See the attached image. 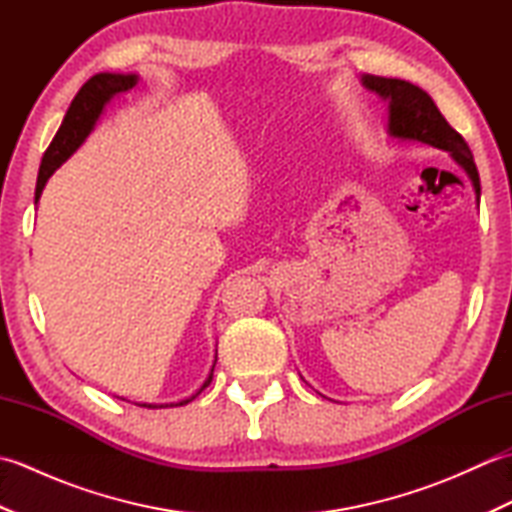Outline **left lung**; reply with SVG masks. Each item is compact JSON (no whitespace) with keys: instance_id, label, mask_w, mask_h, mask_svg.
<instances>
[{"instance_id":"8db88e82","label":"left lung","mask_w":512,"mask_h":512,"mask_svg":"<svg viewBox=\"0 0 512 512\" xmlns=\"http://www.w3.org/2000/svg\"><path fill=\"white\" fill-rule=\"evenodd\" d=\"M361 81L367 90L376 92L389 103V136L400 140H413L436 149L449 151L451 158L471 178L473 189L480 202V173L466 140L455 132L433 103L431 96L418 85L402 79H385V76L363 74Z\"/></svg>"}]
</instances>
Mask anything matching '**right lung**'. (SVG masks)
Returning <instances> with one entry per match:
<instances>
[{
    "label": "right lung",
    "mask_w": 512,
    "mask_h": 512,
    "mask_svg": "<svg viewBox=\"0 0 512 512\" xmlns=\"http://www.w3.org/2000/svg\"><path fill=\"white\" fill-rule=\"evenodd\" d=\"M138 83V74H112V72H101L94 74L92 79L83 85L79 94L74 96V101L70 105L68 114H65L63 123L59 127L57 136L52 138L50 147L46 149V154L41 158V167H39V178H37V189H35V204L41 198V191L46 187L48 178L57 171L65 160H68L76 149L83 145V140L88 138V134L94 129L99 116L103 114L105 105L112 101V96L123 94L127 90H132ZM215 367V365H213ZM213 380V369L209 378L204 380V385L195 391L193 396L184 398L180 402H167V405H149V402H143L140 407L147 409H165V407H182L191 402L195 396L200 394L204 387H209Z\"/></svg>",
    "instance_id": "add662e5"
}]
</instances>
